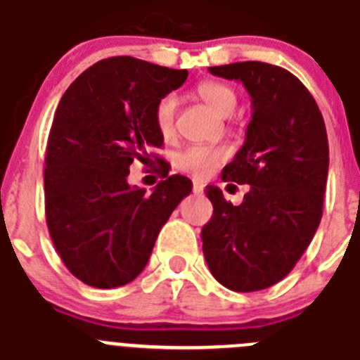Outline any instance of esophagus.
<instances>
[{"mask_svg":"<svg viewBox=\"0 0 360 360\" xmlns=\"http://www.w3.org/2000/svg\"><path fill=\"white\" fill-rule=\"evenodd\" d=\"M193 192H195V193H202V192H205V184H202L201 181L193 179Z\"/></svg>","mask_w":360,"mask_h":360,"instance_id":"1","label":"esophagus"}]
</instances>
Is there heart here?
<instances>
[{
    "label": "heart",
    "mask_w": 360,
    "mask_h": 360,
    "mask_svg": "<svg viewBox=\"0 0 360 360\" xmlns=\"http://www.w3.org/2000/svg\"><path fill=\"white\" fill-rule=\"evenodd\" d=\"M198 96L210 106L215 114L223 115V117L232 114L237 105V96L232 86L219 83V81L201 83L198 86ZM174 120H176V99L172 96H167L155 105L154 110L155 128L165 139H172L176 134ZM224 158H226V150L221 148V146L193 145L179 152L174 159V165L179 170L188 172L195 177H206L215 167H219L224 161Z\"/></svg>",
    "instance_id": "1"
}]
</instances>
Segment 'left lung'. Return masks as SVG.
I'll list each match as a JSON object with an SVG mask.
<instances>
[{"instance_id": "obj_1", "label": "left lung", "mask_w": 360, "mask_h": 360, "mask_svg": "<svg viewBox=\"0 0 360 360\" xmlns=\"http://www.w3.org/2000/svg\"><path fill=\"white\" fill-rule=\"evenodd\" d=\"M208 70L240 81L252 98L245 145L221 174L250 190L233 206L206 186L214 214L202 226V254L223 286L257 292L284 279L317 232L330 165L326 127L314 96L284 68L243 61Z\"/></svg>"}]
</instances>
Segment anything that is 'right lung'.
<instances>
[{"mask_svg": "<svg viewBox=\"0 0 360 360\" xmlns=\"http://www.w3.org/2000/svg\"><path fill=\"white\" fill-rule=\"evenodd\" d=\"M186 77L117 56L86 68L59 101L46 143V224L65 266L89 286L136 279L162 224L192 192L188 177L168 172L152 193L127 179L134 161L146 165L162 146L155 105Z\"/></svg>", "mask_w": 360, "mask_h": 360, "instance_id": "right-lung-1", "label": "right lung"}]
</instances>
